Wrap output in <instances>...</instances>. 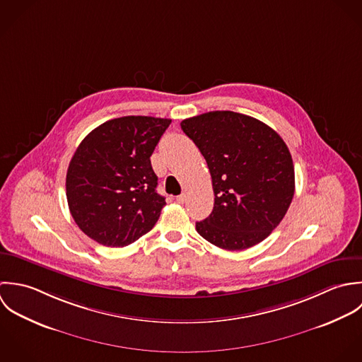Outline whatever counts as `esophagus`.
<instances>
[{"mask_svg": "<svg viewBox=\"0 0 362 362\" xmlns=\"http://www.w3.org/2000/svg\"><path fill=\"white\" fill-rule=\"evenodd\" d=\"M186 200H187L186 194H180V196H177V197H176V202H177L179 204H185V203H186Z\"/></svg>", "mask_w": 362, "mask_h": 362, "instance_id": "obj_1", "label": "esophagus"}]
</instances>
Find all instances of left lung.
I'll list each match as a JSON object with an SVG mask.
<instances>
[{"label":"left lung","mask_w":362,"mask_h":362,"mask_svg":"<svg viewBox=\"0 0 362 362\" xmlns=\"http://www.w3.org/2000/svg\"><path fill=\"white\" fill-rule=\"evenodd\" d=\"M183 133L204 156L214 190L213 213L197 232L225 250L264 240L288 211L293 163L284 140L263 122L229 110L186 119Z\"/></svg>","instance_id":"8db88e82"}]
</instances>
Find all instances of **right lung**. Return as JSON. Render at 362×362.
Listing matches in <instances>:
<instances>
[{"label": "right lung", "mask_w": 362, "mask_h": 362, "mask_svg": "<svg viewBox=\"0 0 362 362\" xmlns=\"http://www.w3.org/2000/svg\"><path fill=\"white\" fill-rule=\"evenodd\" d=\"M172 120L124 116L92 130L67 170L70 213L79 229L109 247H123L156 223L165 197L151 155Z\"/></svg>", "instance_id": "right-lung-1"}]
</instances>
